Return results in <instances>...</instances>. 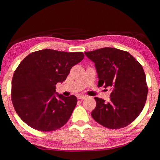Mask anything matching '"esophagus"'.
<instances>
[{
  "label": "esophagus",
  "instance_id": "34e87169",
  "mask_svg": "<svg viewBox=\"0 0 160 160\" xmlns=\"http://www.w3.org/2000/svg\"><path fill=\"white\" fill-rule=\"evenodd\" d=\"M87 98V96H78V100H84L85 99V98Z\"/></svg>",
  "mask_w": 160,
  "mask_h": 160
}]
</instances>
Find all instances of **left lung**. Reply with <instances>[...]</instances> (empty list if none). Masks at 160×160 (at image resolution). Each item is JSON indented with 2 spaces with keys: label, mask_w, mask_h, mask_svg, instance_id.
Returning a JSON list of instances; mask_svg holds the SVG:
<instances>
[{
  "label": "left lung",
  "mask_w": 160,
  "mask_h": 160,
  "mask_svg": "<svg viewBox=\"0 0 160 160\" xmlns=\"http://www.w3.org/2000/svg\"><path fill=\"white\" fill-rule=\"evenodd\" d=\"M84 53L95 63L98 85L112 89L108 102L95 98L91 116L108 128L127 127L139 116L147 101L148 89L142 66L128 52L111 47Z\"/></svg>",
  "instance_id": "1"
}]
</instances>
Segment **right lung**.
Listing matches in <instances>:
<instances>
[{"label":"right lung","mask_w":160,"mask_h":160,"mask_svg":"<svg viewBox=\"0 0 160 160\" xmlns=\"http://www.w3.org/2000/svg\"><path fill=\"white\" fill-rule=\"evenodd\" d=\"M82 52L42 49L29 53L14 71L12 81L13 106L20 119L40 131H56L69 120L77 104L75 96L55 93L56 84L84 58Z\"/></svg>","instance_id":"1"}]
</instances>
